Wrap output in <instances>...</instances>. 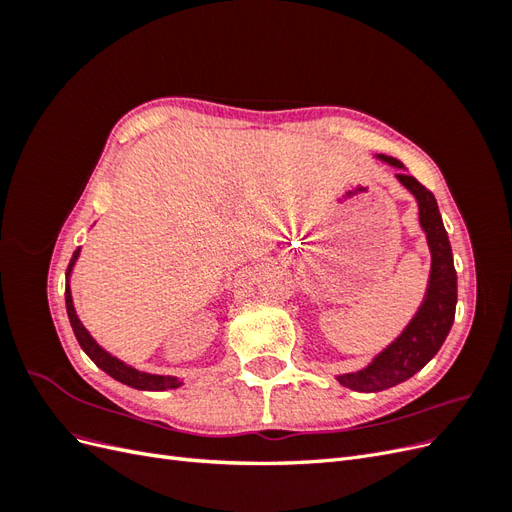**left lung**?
I'll use <instances>...</instances> for the list:
<instances>
[{
  "instance_id": "obj_1",
  "label": "left lung",
  "mask_w": 512,
  "mask_h": 512,
  "mask_svg": "<svg viewBox=\"0 0 512 512\" xmlns=\"http://www.w3.org/2000/svg\"><path fill=\"white\" fill-rule=\"evenodd\" d=\"M378 158L397 168H404V164L391 156ZM397 179L414 194L418 203V220H421L431 252V275L425 301L418 307L416 316L410 320L404 333L389 348L382 350L365 369L356 371V374L337 376L339 384L361 393L391 389V386L412 378L416 371H421L438 354L455 320L457 273L436 198L423 183H418L406 173H399Z\"/></svg>"
}]
</instances>
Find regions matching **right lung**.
Wrapping results in <instances>:
<instances>
[{
  "instance_id": "right-lung-1",
  "label": "right lung",
  "mask_w": 512,
  "mask_h": 512,
  "mask_svg": "<svg viewBox=\"0 0 512 512\" xmlns=\"http://www.w3.org/2000/svg\"><path fill=\"white\" fill-rule=\"evenodd\" d=\"M79 252L81 247L72 254V260L68 265V277H70V271L74 267L76 258H79ZM66 309H68V318H70V324H72V331L76 335V342L81 344V348L85 350V354L89 356L91 361H94L102 371H106L108 376L132 386V389H138V391H166V389H177V386H181V382L173 376H153V374H145V371H138L130 365H126L123 361L115 359L113 354H108L104 348H100L96 344V339L89 335V331L83 327V322L79 320V316H76V309L72 305V292H70V284L66 286Z\"/></svg>"
}]
</instances>
